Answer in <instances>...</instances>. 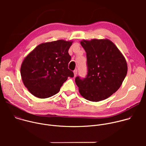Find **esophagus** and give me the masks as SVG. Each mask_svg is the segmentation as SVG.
<instances>
[{
  "label": "esophagus",
  "instance_id": "1",
  "mask_svg": "<svg viewBox=\"0 0 146 146\" xmlns=\"http://www.w3.org/2000/svg\"><path fill=\"white\" fill-rule=\"evenodd\" d=\"M73 73H74V77H76L77 74V70H74L73 71Z\"/></svg>",
  "mask_w": 146,
  "mask_h": 146
}]
</instances>
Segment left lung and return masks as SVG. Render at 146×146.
Returning a JSON list of instances; mask_svg holds the SVG:
<instances>
[{
	"label": "left lung",
	"mask_w": 146,
	"mask_h": 146,
	"mask_svg": "<svg viewBox=\"0 0 146 146\" xmlns=\"http://www.w3.org/2000/svg\"><path fill=\"white\" fill-rule=\"evenodd\" d=\"M80 44L87 53L88 73L84 79L75 78L79 92L91 102L105 100L122 85L128 71L126 59L108 38L82 40Z\"/></svg>",
	"instance_id": "obj_1"
}]
</instances>
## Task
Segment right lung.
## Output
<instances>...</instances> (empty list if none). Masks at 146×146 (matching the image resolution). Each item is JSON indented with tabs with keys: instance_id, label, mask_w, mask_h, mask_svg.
I'll use <instances>...</instances> for the list:
<instances>
[{
	"instance_id": "obj_1",
	"label": "right lung",
	"mask_w": 146,
	"mask_h": 146,
	"mask_svg": "<svg viewBox=\"0 0 146 146\" xmlns=\"http://www.w3.org/2000/svg\"><path fill=\"white\" fill-rule=\"evenodd\" d=\"M73 41L58 40L41 43L24 59L21 76L24 86L35 96L44 99L57 94L69 77L71 56L68 53Z\"/></svg>"
}]
</instances>
